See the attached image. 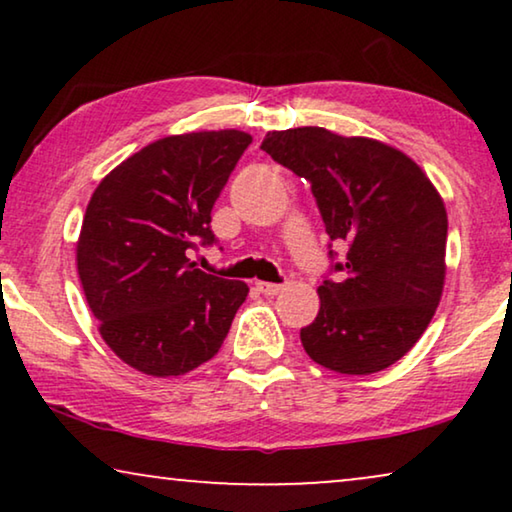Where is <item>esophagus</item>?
<instances>
[{"label":"esophagus","mask_w":512,"mask_h":512,"mask_svg":"<svg viewBox=\"0 0 512 512\" xmlns=\"http://www.w3.org/2000/svg\"><path fill=\"white\" fill-rule=\"evenodd\" d=\"M256 289L263 293V296H277L282 293L284 286L282 284H272V282H256Z\"/></svg>","instance_id":"1"}]
</instances>
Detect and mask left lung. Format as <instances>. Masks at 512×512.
<instances>
[{"label":"left lung","instance_id":"8db88e82","mask_svg":"<svg viewBox=\"0 0 512 512\" xmlns=\"http://www.w3.org/2000/svg\"><path fill=\"white\" fill-rule=\"evenodd\" d=\"M261 149L312 184L331 240L349 244L340 282L319 286L300 331L307 356L342 375L403 359L431 324L445 286V202L410 156L326 128L268 132ZM333 254V251H331Z\"/></svg>","mask_w":512,"mask_h":512}]
</instances>
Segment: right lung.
Here are the masks:
<instances>
[{
    "label": "right lung",
    "mask_w": 512,
    "mask_h": 512,
    "mask_svg": "<svg viewBox=\"0 0 512 512\" xmlns=\"http://www.w3.org/2000/svg\"><path fill=\"white\" fill-rule=\"evenodd\" d=\"M249 144L242 130L163 137L116 165L88 202L76 270L102 340L139 373L202 366L247 298V284L207 275L188 254L214 242L212 207Z\"/></svg>",
    "instance_id": "1"
}]
</instances>
